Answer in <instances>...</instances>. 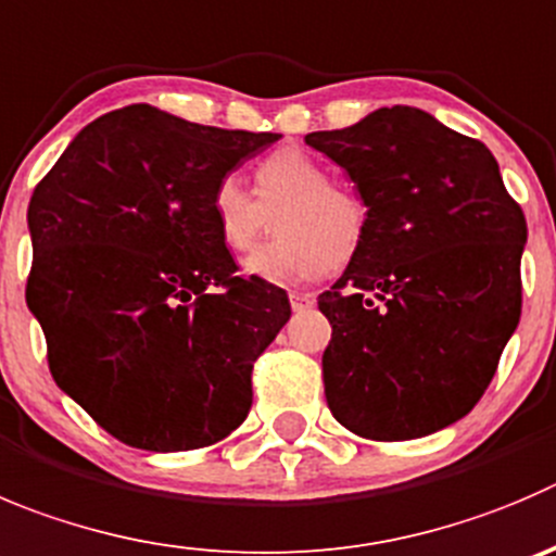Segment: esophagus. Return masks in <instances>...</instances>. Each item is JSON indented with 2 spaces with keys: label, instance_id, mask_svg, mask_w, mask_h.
Instances as JSON below:
<instances>
[{
  "label": "esophagus",
  "instance_id": "obj_1",
  "mask_svg": "<svg viewBox=\"0 0 556 556\" xmlns=\"http://www.w3.org/2000/svg\"><path fill=\"white\" fill-rule=\"evenodd\" d=\"M289 303H292L294 311H305V308H311V305H314L316 300H314V294L292 292V294H289Z\"/></svg>",
  "mask_w": 556,
  "mask_h": 556
}]
</instances>
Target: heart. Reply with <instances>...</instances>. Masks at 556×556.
Segmentation results:
<instances>
[{"label":"heart","instance_id":"1","mask_svg":"<svg viewBox=\"0 0 556 556\" xmlns=\"http://www.w3.org/2000/svg\"><path fill=\"white\" fill-rule=\"evenodd\" d=\"M256 195L235 177L218 179L210 215L218 240L229 251H251L275 215L273 242L245 258V269L262 281H311L343 267L361 253L368 231L366 204L332 185L330 172L308 152H273L256 166Z\"/></svg>","mask_w":556,"mask_h":556}]
</instances>
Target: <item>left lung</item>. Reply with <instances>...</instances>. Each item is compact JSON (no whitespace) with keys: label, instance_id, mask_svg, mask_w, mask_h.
I'll return each mask as SVG.
<instances>
[{"label":"left lung","instance_id":"1","mask_svg":"<svg viewBox=\"0 0 556 556\" xmlns=\"http://www.w3.org/2000/svg\"><path fill=\"white\" fill-rule=\"evenodd\" d=\"M305 144L346 168L368 207L361 253L319 294L332 417L377 442L462 420L521 316L527 220L494 155L412 105Z\"/></svg>","mask_w":556,"mask_h":556}]
</instances>
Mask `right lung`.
I'll use <instances>...</instances> for the list:
<instances>
[{
  "mask_svg": "<svg viewBox=\"0 0 556 556\" xmlns=\"http://www.w3.org/2000/svg\"><path fill=\"white\" fill-rule=\"evenodd\" d=\"M278 139L136 103L89 123L37 182L26 305L54 382L125 445L195 451L251 412L253 363L292 305L237 275L210 195Z\"/></svg>",
  "mask_w": 556,
  "mask_h": 556,
  "instance_id": "right-lung-1",
  "label": "right lung"
}]
</instances>
